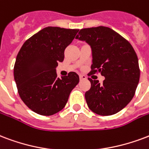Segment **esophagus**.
<instances>
[{
  "mask_svg": "<svg viewBox=\"0 0 149 149\" xmlns=\"http://www.w3.org/2000/svg\"><path fill=\"white\" fill-rule=\"evenodd\" d=\"M79 78H80V80H86L87 79V77L84 74H80L79 75Z\"/></svg>",
  "mask_w": 149,
  "mask_h": 149,
  "instance_id": "obj_1",
  "label": "esophagus"
}]
</instances>
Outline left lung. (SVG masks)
I'll return each instance as SVG.
<instances>
[{
    "instance_id": "left-lung-1",
    "label": "left lung",
    "mask_w": 149,
    "mask_h": 149,
    "mask_svg": "<svg viewBox=\"0 0 149 149\" xmlns=\"http://www.w3.org/2000/svg\"><path fill=\"white\" fill-rule=\"evenodd\" d=\"M76 38L91 48V74L100 72L105 78L101 84L89 79L91 88L85 94L88 107L100 116L116 114L131 101L139 82L134 48L120 34L102 26L81 29Z\"/></svg>"
}]
</instances>
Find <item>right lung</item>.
Returning <instances> with one entry per match:
<instances>
[{
    "label": "right lung",
    "mask_w": 149,
    "mask_h": 149,
    "mask_svg": "<svg viewBox=\"0 0 149 149\" xmlns=\"http://www.w3.org/2000/svg\"><path fill=\"white\" fill-rule=\"evenodd\" d=\"M79 31L48 26L21 47L14 66V79L20 98L37 114L49 116L62 110L79 82L75 72L59 78L56 69Z\"/></svg>",
    "instance_id": "obj_1"
}]
</instances>
